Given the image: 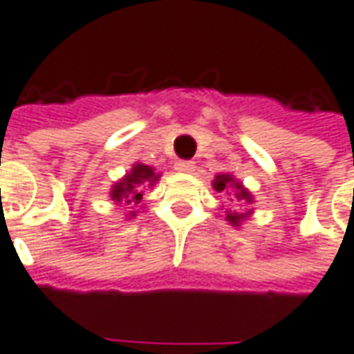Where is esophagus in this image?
<instances>
[{
    "label": "esophagus",
    "instance_id": "1",
    "mask_svg": "<svg viewBox=\"0 0 354 354\" xmlns=\"http://www.w3.org/2000/svg\"><path fill=\"white\" fill-rule=\"evenodd\" d=\"M176 170L178 172H192L194 170V162H190V160H178Z\"/></svg>",
    "mask_w": 354,
    "mask_h": 354
}]
</instances>
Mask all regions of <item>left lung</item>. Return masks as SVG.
<instances>
[{
    "mask_svg": "<svg viewBox=\"0 0 354 354\" xmlns=\"http://www.w3.org/2000/svg\"><path fill=\"white\" fill-rule=\"evenodd\" d=\"M228 188H232V196L236 202H252V198H250V192H246V188H242V184L240 182H234V178L228 176V174H220L214 180V190L216 192H224V190H228ZM226 218L230 224H239L244 220V214H239V212H228L226 214Z\"/></svg>",
    "mask_w": 354,
    "mask_h": 354,
    "instance_id": "left-lung-1",
    "label": "left lung"
}]
</instances>
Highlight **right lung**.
Instances as JSON below:
<instances>
[{
  "mask_svg": "<svg viewBox=\"0 0 354 354\" xmlns=\"http://www.w3.org/2000/svg\"><path fill=\"white\" fill-rule=\"evenodd\" d=\"M158 180L154 170L146 164H136L132 172L126 178H122L112 188V200L118 204H138L142 200V188L152 186Z\"/></svg>",
  "mask_w": 354,
  "mask_h": 354,
  "instance_id": "1",
  "label": "right lung"
}]
</instances>
